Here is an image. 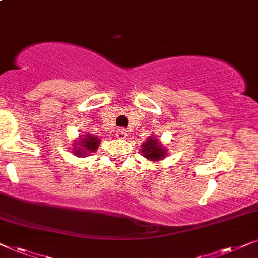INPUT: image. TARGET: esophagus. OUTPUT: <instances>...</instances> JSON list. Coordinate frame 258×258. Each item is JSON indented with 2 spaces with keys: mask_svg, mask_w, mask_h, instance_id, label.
Wrapping results in <instances>:
<instances>
[{
  "mask_svg": "<svg viewBox=\"0 0 258 258\" xmlns=\"http://www.w3.org/2000/svg\"><path fill=\"white\" fill-rule=\"evenodd\" d=\"M115 135H116V137H118V138H120V139H123L125 138V137L127 136V131L125 128H118L116 130V132H115Z\"/></svg>",
  "mask_w": 258,
  "mask_h": 258,
  "instance_id": "34e87169",
  "label": "esophagus"
}]
</instances>
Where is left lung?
<instances>
[{
  "label": "left lung",
  "instance_id": "obj_1",
  "mask_svg": "<svg viewBox=\"0 0 258 258\" xmlns=\"http://www.w3.org/2000/svg\"><path fill=\"white\" fill-rule=\"evenodd\" d=\"M142 153L144 157L152 161L161 160L167 154L166 149L152 136L142 145Z\"/></svg>",
  "mask_w": 258,
  "mask_h": 258
}]
</instances>
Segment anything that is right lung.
I'll use <instances>...</instances> for the list:
<instances>
[{
  "label": "right lung",
  "instance_id": "add662e5",
  "mask_svg": "<svg viewBox=\"0 0 258 258\" xmlns=\"http://www.w3.org/2000/svg\"><path fill=\"white\" fill-rule=\"evenodd\" d=\"M99 144H100V139L93 135H82L80 136V139L74 143L73 153L77 157H84L87 156L88 153H93L98 150Z\"/></svg>",
  "mask_w": 258,
  "mask_h": 258
}]
</instances>
